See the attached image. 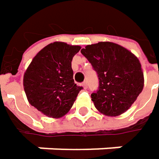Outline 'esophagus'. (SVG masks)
I'll return each instance as SVG.
<instances>
[{"instance_id":"esophagus-1","label":"esophagus","mask_w":159,"mask_h":159,"mask_svg":"<svg viewBox=\"0 0 159 159\" xmlns=\"http://www.w3.org/2000/svg\"><path fill=\"white\" fill-rule=\"evenodd\" d=\"M81 86L83 87V89H87V88H88V85H87V82H83V83L81 84Z\"/></svg>"}]
</instances>
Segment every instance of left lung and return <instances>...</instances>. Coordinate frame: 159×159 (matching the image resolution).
I'll return each instance as SVG.
<instances>
[{
  "label": "left lung",
  "mask_w": 159,
  "mask_h": 159,
  "mask_svg": "<svg viewBox=\"0 0 159 159\" xmlns=\"http://www.w3.org/2000/svg\"><path fill=\"white\" fill-rule=\"evenodd\" d=\"M80 52L96 70L99 86L91 100L103 115L117 117L136 101L144 87L139 60L117 43L100 41L87 45Z\"/></svg>",
  "instance_id": "obj_1"
}]
</instances>
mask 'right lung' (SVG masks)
Segmentation results:
<instances>
[{"label":"right lung","instance_id":"right-lung-1","mask_svg":"<svg viewBox=\"0 0 159 159\" xmlns=\"http://www.w3.org/2000/svg\"><path fill=\"white\" fill-rule=\"evenodd\" d=\"M80 46L61 41L48 44L32 59L23 76L29 103L49 118L66 115L81 90L75 84L71 61Z\"/></svg>","mask_w":159,"mask_h":159}]
</instances>
